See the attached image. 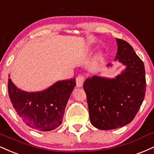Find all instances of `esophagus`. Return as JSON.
<instances>
[{
	"mask_svg": "<svg viewBox=\"0 0 154 154\" xmlns=\"http://www.w3.org/2000/svg\"><path fill=\"white\" fill-rule=\"evenodd\" d=\"M84 82V77L81 75H79L76 78V86L77 87H82Z\"/></svg>",
	"mask_w": 154,
	"mask_h": 154,
	"instance_id": "esophagus-1",
	"label": "esophagus"
}]
</instances>
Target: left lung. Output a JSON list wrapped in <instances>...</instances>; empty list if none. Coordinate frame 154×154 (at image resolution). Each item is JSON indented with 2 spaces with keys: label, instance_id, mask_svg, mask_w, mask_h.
Returning a JSON list of instances; mask_svg holds the SVG:
<instances>
[{
  "label": "left lung",
  "instance_id": "1",
  "mask_svg": "<svg viewBox=\"0 0 154 154\" xmlns=\"http://www.w3.org/2000/svg\"><path fill=\"white\" fill-rule=\"evenodd\" d=\"M116 41L115 61L118 60L125 69L113 79L93 75L84 84L91 123L104 131L129 124L138 113L146 93L143 63L129 43L120 39Z\"/></svg>",
  "mask_w": 154,
  "mask_h": 154
}]
</instances>
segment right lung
I'll list each match as a JSON object with an SVG mask.
<instances>
[{
    "label": "right lung",
    "mask_w": 154,
    "mask_h": 154,
    "mask_svg": "<svg viewBox=\"0 0 154 154\" xmlns=\"http://www.w3.org/2000/svg\"><path fill=\"white\" fill-rule=\"evenodd\" d=\"M10 77V75H9ZM75 79L58 81L41 91L20 89L9 78L8 90L13 106L26 125L39 131H50L60 125Z\"/></svg>",
    "instance_id": "right-lung-1"
}]
</instances>
